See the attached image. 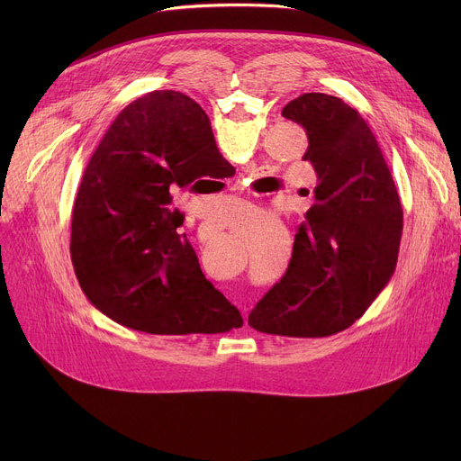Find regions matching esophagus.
I'll list each match as a JSON object with an SVG mask.
<instances>
[{
	"label": "esophagus",
	"mask_w": 461,
	"mask_h": 461,
	"mask_svg": "<svg viewBox=\"0 0 461 461\" xmlns=\"http://www.w3.org/2000/svg\"><path fill=\"white\" fill-rule=\"evenodd\" d=\"M243 318H245V323H247V312H245V313H243Z\"/></svg>",
	"instance_id": "esophagus-1"
}]
</instances>
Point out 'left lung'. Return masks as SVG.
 I'll return each instance as SVG.
<instances>
[{
    "label": "left lung",
    "instance_id": "1",
    "mask_svg": "<svg viewBox=\"0 0 461 461\" xmlns=\"http://www.w3.org/2000/svg\"><path fill=\"white\" fill-rule=\"evenodd\" d=\"M308 136L316 169L306 221L282 280L250 312L249 325L289 338H323L351 327L394 275L402 205L379 143L357 110L304 93L282 110Z\"/></svg>",
    "mask_w": 461,
    "mask_h": 461
}]
</instances>
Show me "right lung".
<instances>
[{
    "label": "right lung",
    "mask_w": 461,
    "mask_h": 461,
    "mask_svg": "<svg viewBox=\"0 0 461 461\" xmlns=\"http://www.w3.org/2000/svg\"><path fill=\"white\" fill-rule=\"evenodd\" d=\"M233 174L190 96L151 91L121 110L86 166L72 211L70 258L87 301L115 323L149 334L243 325L203 276L167 207L176 186Z\"/></svg>",
    "instance_id": "1"
}]
</instances>
